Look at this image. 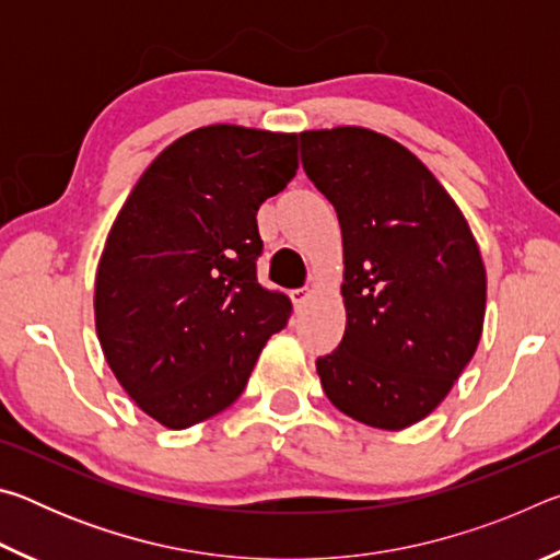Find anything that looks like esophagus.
<instances>
[{
    "label": "esophagus",
    "instance_id": "esophagus-1",
    "mask_svg": "<svg viewBox=\"0 0 560 560\" xmlns=\"http://www.w3.org/2000/svg\"><path fill=\"white\" fill-rule=\"evenodd\" d=\"M308 299H311V291H308V289L291 291V301H293V306H296V311H301L303 306H306Z\"/></svg>",
    "mask_w": 560,
    "mask_h": 560
}]
</instances>
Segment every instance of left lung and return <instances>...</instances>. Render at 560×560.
Returning a JSON list of instances; mask_svg holds the SVG:
<instances>
[{"label":"left lung","mask_w":560,"mask_h":560,"mask_svg":"<svg viewBox=\"0 0 560 560\" xmlns=\"http://www.w3.org/2000/svg\"><path fill=\"white\" fill-rule=\"evenodd\" d=\"M301 163L336 207L346 334L316 360L324 393L368 428H412L450 395L479 346L487 269L438 177L360 126L303 130Z\"/></svg>","instance_id":"1"}]
</instances>
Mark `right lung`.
Masks as SVG:
<instances>
[{
    "instance_id": "right-lung-1",
    "label": "right lung",
    "mask_w": 560,
    "mask_h": 560,
    "mask_svg": "<svg viewBox=\"0 0 560 560\" xmlns=\"http://www.w3.org/2000/svg\"><path fill=\"white\" fill-rule=\"evenodd\" d=\"M296 132L214 122L170 143L130 189L93 287L122 390L185 430L242 395L291 301L257 283V212L299 170Z\"/></svg>"
}]
</instances>
